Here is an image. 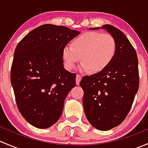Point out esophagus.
Returning <instances> with one entry per match:
<instances>
[{
    "label": "esophagus",
    "mask_w": 148,
    "mask_h": 148,
    "mask_svg": "<svg viewBox=\"0 0 148 148\" xmlns=\"http://www.w3.org/2000/svg\"><path fill=\"white\" fill-rule=\"evenodd\" d=\"M82 80V76L79 75V74H77V77H76V84H77V85L79 84L80 82H81Z\"/></svg>",
    "instance_id": "34e87169"
}]
</instances>
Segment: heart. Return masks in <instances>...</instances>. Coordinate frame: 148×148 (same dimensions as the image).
I'll return each mask as SVG.
<instances>
[{
    "label": "heart",
    "mask_w": 148,
    "mask_h": 148,
    "mask_svg": "<svg viewBox=\"0 0 148 148\" xmlns=\"http://www.w3.org/2000/svg\"><path fill=\"white\" fill-rule=\"evenodd\" d=\"M116 49V41L111 34L90 31L74 38L71 46L64 47L62 57L68 70L74 68L81 56L82 71L100 72L112 63Z\"/></svg>",
    "instance_id": "obj_1"
}]
</instances>
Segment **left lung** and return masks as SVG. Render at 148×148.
Listing matches in <instances>:
<instances>
[{"label":"left lung","instance_id":"1","mask_svg":"<svg viewBox=\"0 0 148 148\" xmlns=\"http://www.w3.org/2000/svg\"><path fill=\"white\" fill-rule=\"evenodd\" d=\"M102 28L115 39V56L105 69L84 76L79 84L84 91L86 118L94 127L106 131L118 126L126 118L138 92L140 79L138 56L126 36L111 25Z\"/></svg>","mask_w":148,"mask_h":148}]
</instances>
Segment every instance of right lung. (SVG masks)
I'll use <instances>...</instances> for the list:
<instances>
[{"label":"right lung","instance_id":"obj_1","mask_svg":"<svg viewBox=\"0 0 148 148\" xmlns=\"http://www.w3.org/2000/svg\"><path fill=\"white\" fill-rule=\"evenodd\" d=\"M79 31L44 24L18 44L10 70L16 104L25 120L48 128L60 118L66 97L76 86V74L64 68L62 50Z\"/></svg>","mask_w":148,"mask_h":148}]
</instances>
